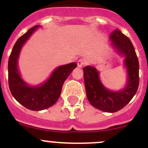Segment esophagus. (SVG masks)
Masks as SVG:
<instances>
[{
	"label": "esophagus",
	"instance_id": "1",
	"mask_svg": "<svg viewBox=\"0 0 148 148\" xmlns=\"http://www.w3.org/2000/svg\"><path fill=\"white\" fill-rule=\"evenodd\" d=\"M86 64V61L85 59H80L78 60V62H77V64H78V67H83L84 65Z\"/></svg>",
	"mask_w": 148,
	"mask_h": 148
}]
</instances>
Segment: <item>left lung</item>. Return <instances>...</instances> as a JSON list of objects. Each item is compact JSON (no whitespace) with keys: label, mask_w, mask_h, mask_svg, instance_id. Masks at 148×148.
Here are the masks:
<instances>
[{"label":"left lung","mask_w":148,"mask_h":148,"mask_svg":"<svg viewBox=\"0 0 148 148\" xmlns=\"http://www.w3.org/2000/svg\"><path fill=\"white\" fill-rule=\"evenodd\" d=\"M114 47L125 56V65L128 70V82L125 88L119 92L106 89L99 79L95 67L86 66L83 69L87 98L91 105L106 112H116L124 108L137 92L139 84V60L129 38L116 29L109 36Z\"/></svg>","instance_id":"left-lung-1"}]
</instances>
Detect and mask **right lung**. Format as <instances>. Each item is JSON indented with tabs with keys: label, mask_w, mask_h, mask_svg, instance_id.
I'll return each mask as SVG.
<instances>
[{
	"label": "right lung",
	"mask_w": 148,
	"mask_h": 148,
	"mask_svg": "<svg viewBox=\"0 0 148 148\" xmlns=\"http://www.w3.org/2000/svg\"><path fill=\"white\" fill-rule=\"evenodd\" d=\"M38 25L32 27L20 36L12 48L8 62L9 86L13 97L21 105L30 110L40 111L51 106L58 101L64 82L77 67L76 63L60 66L53 73L50 78L37 87L28 86L20 78L17 70V59L20 49Z\"/></svg>",
	"instance_id": "right-lung-1"
}]
</instances>
